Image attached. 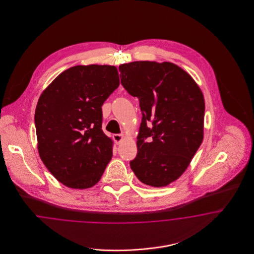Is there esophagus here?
Here are the masks:
<instances>
[{"label": "esophagus", "mask_w": 254, "mask_h": 254, "mask_svg": "<svg viewBox=\"0 0 254 254\" xmlns=\"http://www.w3.org/2000/svg\"><path fill=\"white\" fill-rule=\"evenodd\" d=\"M113 140L115 141V143H116L117 145H119L122 141L124 140V135H121V134H114V135H113Z\"/></svg>", "instance_id": "34e87169"}]
</instances>
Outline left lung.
<instances>
[{
    "label": "left lung",
    "instance_id": "left-lung-1",
    "mask_svg": "<svg viewBox=\"0 0 254 254\" xmlns=\"http://www.w3.org/2000/svg\"><path fill=\"white\" fill-rule=\"evenodd\" d=\"M119 70L122 85L139 98L143 114L138 153L130 168L145 185L167 187L186 171L202 144V90L189 73L170 62L138 61L123 64Z\"/></svg>",
    "mask_w": 254,
    "mask_h": 254
}]
</instances>
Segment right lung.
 Wrapping results in <instances>:
<instances>
[{
    "instance_id": "obj_1",
    "label": "right lung",
    "mask_w": 254,
    "mask_h": 254,
    "mask_svg": "<svg viewBox=\"0 0 254 254\" xmlns=\"http://www.w3.org/2000/svg\"><path fill=\"white\" fill-rule=\"evenodd\" d=\"M119 85L114 65H75L58 75L39 98V155L65 187H93L111 160L113 141L102 129V106Z\"/></svg>"
}]
</instances>
